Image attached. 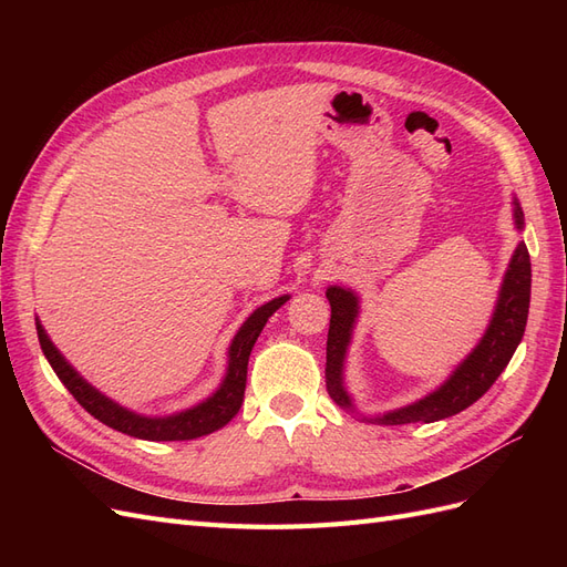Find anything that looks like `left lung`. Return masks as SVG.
I'll use <instances>...</instances> for the list:
<instances>
[{
    "instance_id": "left-lung-1",
    "label": "left lung",
    "mask_w": 567,
    "mask_h": 567,
    "mask_svg": "<svg viewBox=\"0 0 567 567\" xmlns=\"http://www.w3.org/2000/svg\"><path fill=\"white\" fill-rule=\"evenodd\" d=\"M516 205V227L523 229V210L520 203ZM529 288H532V267H529V252L525 244H518L516 252L511 257V265L506 269V277L502 284L499 302H496L494 317L489 321V329L480 340V346L463 359V364L450 375V381L440 390H435L427 398L409 404L404 409L390 411L385 416L371 419L388 425H402V423H433L440 419H447L458 414V411L468 409L477 402L483 394L499 379L506 364L511 362L513 352L520 346L527 312H529ZM326 298L331 302V326H329V340H326V390L333 398V402L342 409H352L346 388H342V362H346V350L352 336V326L357 319V296L352 290L340 286H331L326 290Z\"/></svg>"
}]
</instances>
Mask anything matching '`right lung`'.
<instances>
[{
    "label": "right lung",
    "mask_w": 567,
    "mask_h": 567,
    "mask_svg": "<svg viewBox=\"0 0 567 567\" xmlns=\"http://www.w3.org/2000/svg\"><path fill=\"white\" fill-rule=\"evenodd\" d=\"M288 300V296L274 298L271 302L257 307V310L248 317V321L241 326V331L236 333L231 348H229V369L225 375V383L213 394L210 400L203 404L182 411V414L167 416V419H146L136 416L132 411L117 406L109 398H104L99 390H94L82 375L65 362L61 352L54 348V342L44 333L42 323L38 321V338L44 357L49 359L51 369L56 371L61 383L73 394L78 404L90 411L94 419L106 423L113 431H120L140 440L151 442H169V440H196L203 435H210L219 427H225L244 404L246 392V375H248V357L255 346L257 336L265 329L267 319L279 310V307Z\"/></svg>",
    "instance_id": "obj_1"
}]
</instances>
